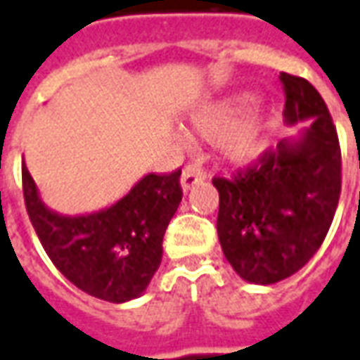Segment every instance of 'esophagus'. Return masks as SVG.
I'll return each instance as SVG.
<instances>
[{
  "label": "esophagus",
  "mask_w": 360,
  "mask_h": 360,
  "mask_svg": "<svg viewBox=\"0 0 360 360\" xmlns=\"http://www.w3.org/2000/svg\"><path fill=\"white\" fill-rule=\"evenodd\" d=\"M204 179H206V172L202 167L187 166L181 173V188H183V193L191 191L196 183H200Z\"/></svg>",
  "instance_id": "esophagus-1"
}]
</instances>
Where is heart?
Segmentation results:
<instances>
[{
	"label": "heart",
	"instance_id": "1",
	"mask_svg": "<svg viewBox=\"0 0 360 360\" xmlns=\"http://www.w3.org/2000/svg\"><path fill=\"white\" fill-rule=\"evenodd\" d=\"M250 105V95H234L207 103L191 114V131L206 141H217L223 136L219 148L229 164L236 167L254 166L267 148L269 120L262 114H254L238 124Z\"/></svg>",
	"mask_w": 360,
	"mask_h": 360
}]
</instances>
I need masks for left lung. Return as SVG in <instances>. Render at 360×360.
I'll use <instances>...</instances> for the list:
<instances>
[{"instance_id": "8db88e82", "label": "left lung", "mask_w": 360, "mask_h": 360, "mask_svg": "<svg viewBox=\"0 0 360 360\" xmlns=\"http://www.w3.org/2000/svg\"><path fill=\"white\" fill-rule=\"evenodd\" d=\"M281 82L284 124L297 133L234 181L214 179L221 250L242 281L262 286L288 278L316 254L342 191V153L324 101L307 79L282 72Z\"/></svg>"}]
</instances>
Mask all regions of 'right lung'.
I'll return each mask as SVG.
<instances>
[{
	"mask_svg": "<svg viewBox=\"0 0 360 360\" xmlns=\"http://www.w3.org/2000/svg\"><path fill=\"white\" fill-rule=\"evenodd\" d=\"M181 169L148 173L112 206L84 215L58 214L22 164L26 210L55 267L85 294L110 303L137 300L162 263V242L183 198Z\"/></svg>",
	"mask_w": 360,
	"mask_h": 360,
	"instance_id": "right-lung-1",
	"label": "right lung"
}]
</instances>
